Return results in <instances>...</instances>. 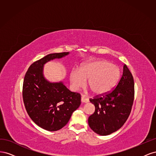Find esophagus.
<instances>
[{
    "label": "esophagus",
    "mask_w": 156,
    "mask_h": 156,
    "mask_svg": "<svg viewBox=\"0 0 156 156\" xmlns=\"http://www.w3.org/2000/svg\"><path fill=\"white\" fill-rule=\"evenodd\" d=\"M88 99H87V98H85L84 96H82L81 97V101L83 103H88Z\"/></svg>",
    "instance_id": "1"
}]
</instances>
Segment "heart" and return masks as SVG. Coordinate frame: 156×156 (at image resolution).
Masks as SVG:
<instances>
[{
	"mask_svg": "<svg viewBox=\"0 0 156 156\" xmlns=\"http://www.w3.org/2000/svg\"><path fill=\"white\" fill-rule=\"evenodd\" d=\"M120 69L109 61L98 60L83 63L79 70L70 72L69 80L74 90L83 87L87 79V87L95 95H102L113 89L120 77Z\"/></svg>",
	"mask_w": 156,
	"mask_h": 156,
	"instance_id": "obj_1",
	"label": "heart"
}]
</instances>
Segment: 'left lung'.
<instances>
[{
  "label": "left lung",
  "mask_w": 156,
  "mask_h": 156,
  "mask_svg": "<svg viewBox=\"0 0 156 156\" xmlns=\"http://www.w3.org/2000/svg\"><path fill=\"white\" fill-rule=\"evenodd\" d=\"M133 77L126 64L115 88L105 94L90 99L95 112L88 118L90 128L100 135H108L119 129L130 115L134 101Z\"/></svg>",
  "instance_id": "1"
}]
</instances>
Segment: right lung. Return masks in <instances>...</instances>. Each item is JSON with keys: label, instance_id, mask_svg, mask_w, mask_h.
I'll return each mask as SVG.
<instances>
[{"label": "right lung", "instance_id": "1", "mask_svg": "<svg viewBox=\"0 0 156 156\" xmlns=\"http://www.w3.org/2000/svg\"><path fill=\"white\" fill-rule=\"evenodd\" d=\"M68 53H52L36 60L30 66L23 81V99L28 115L35 124L49 131L62 128L81 105V94L71 92L61 82L49 83L42 73L45 63Z\"/></svg>", "mask_w": 156, "mask_h": 156}]
</instances>
